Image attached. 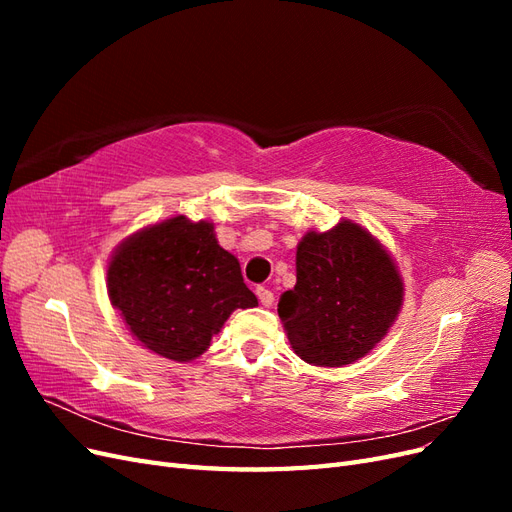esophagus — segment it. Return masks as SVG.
Masks as SVG:
<instances>
[{
	"mask_svg": "<svg viewBox=\"0 0 512 512\" xmlns=\"http://www.w3.org/2000/svg\"><path fill=\"white\" fill-rule=\"evenodd\" d=\"M256 294H258V301L265 305V307H271L273 305V292L269 290V288H265V286H258L256 288Z\"/></svg>",
	"mask_w": 512,
	"mask_h": 512,
	"instance_id": "obj_1",
	"label": "esophagus"
}]
</instances>
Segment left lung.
I'll use <instances>...</instances> for the list:
<instances>
[{"mask_svg":"<svg viewBox=\"0 0 512 512\" xmlns=\"http://www.w3.org/2000/svg\"><path fill=\"white\" fill-rule=\"evenodd\" d=\"M401 303L404 282L391 254L365 228L344 220L301 239L297 284L282 294L277 314L303 361L344 367L380 344Z\"/></svg>","mask_w":512,"mask_h":512,"instance_id":"left-lung-1","label":"left lung"}]
</instances>
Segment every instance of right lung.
I'll use <instances>...</instances> for the list:
<instances>
[{
    "label": "right lung",
    "mask_w": 512,
    "mask_h": 512,
    "mask_svg": "<svg viewBox=\"0 0 512 512\" xmlns=\"http://www.w3.org/2000/svg\"><path fill=\"white\" fill-rule=\"evenodd\" d=\"M106 284L138 342L179 363L203 354L237 307L258 305L213 224L185 215L123 241L108 262Z\"/></svg>",
    "instance_id": "obj_1"
}]
</instances>
